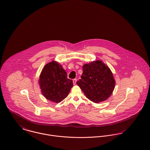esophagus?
<instances>
[{"mask_svg": "<svg viewBox=\"0 0 150 150\" xmlns=\"http://www.w3.org/2000/svg\"><path fill=\"white\" fill-rule=\"evenodd\" d=\"M76 79H73V84L75 85V84H76Z\"/></svg>", "mask_w": 150, "mask_h": 150, "instance_id": "obj_1", "label": "esophagus"}]
</instances>
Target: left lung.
Segmentation results:
<instances>
[{
	"label": "left lung",
	"mask_w": 150,
	"mask_h": 150,
	"mask_svg": "<svg viewBox=\"0 0 150 150\" xmlns=\"http://www.w3.org/2000/svg\"><path fill=\"white\" fill-rule=\"evenodd\" d=\"M76 83L86 98L97 103L111 96L115 81L110 68L102 61L96 60L83 66L81 79Z\"/></svg>",
	"instance_id": "obj_1"
}]
</instances>
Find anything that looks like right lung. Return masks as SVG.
Returning <instances> with one entry per match:
<instances>
[{
	"label": "right lung",
	"instance_id": "1",
	"mask_svg": "<svg viewBox=\"0 0 150 150\" xmlns=\"http://www.w3.org/2000/svg\"><path fill=\"white\" fill-rule=\"evenodd\" d=\"M39 83L43 96L55 103L64 100L73 86L72 81L67 78L66 71L55 61L45 65L40 74Z\"/></svg>",
	"mask_w": 150,
	"mask_h": 150
}]
</instances>
